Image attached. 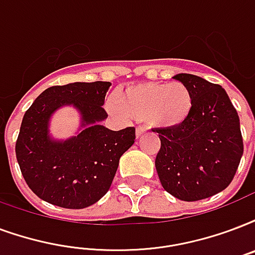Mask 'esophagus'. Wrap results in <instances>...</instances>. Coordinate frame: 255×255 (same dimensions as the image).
<instances>
[{"label":"esophagus","instance_id":"34e87169","mask_svg":"<svg viewBox=\"0 0 255 255\" xmlns=\"http://www.w3.org/2000/svg\"><path fill=\"white\" fill-rule=\"evenodd\" d=\"M145 132V129L143 127H137L136 128V131H135V133H136V139H139V137H141V136H143V133H144Z\"/></svg>","mask_w":255,"mask_h":255}]
</instances>
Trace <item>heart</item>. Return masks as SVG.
Masks as SVG:
<instances>
[{
  "mask_svg": "<svg viewBox=\"0 0 255 255\" xmlns=\"http://www.w3.org/2000/svg\"><path fill=\"white\" fill-rule=\"evenodd\" d=\"M192 95L186 84L140 83L122 89L116 99H108L107 111L116 118L147 122L155 129H171L182 126L191 115Z\"/></svg>",
  "mask_w": 255,
  "mask_h": 255,
  "instance_id": "obj_1",
  "label": "heart"
}]
</instances>
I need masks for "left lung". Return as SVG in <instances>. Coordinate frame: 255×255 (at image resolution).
Returning a JSON list of instances; mask_svg holds the SVG:
<instances>
[{"label":"left lung","instance_id":"1","mask_svg":"<svg viewBox=\"0 0 255 255\" xmlns=\"http://www.w3.org/2000/svg\"><path fill=\"white\" fill-rule=\"evenodd\" d=\"M192 95L191 115L182 126L156 129L155 167L163 188L180 201L206 199L231 183L244 153L240 118L226 91L190 73L175 75Z\"/></svg>","mask_w":255,"mask_h":255}]
</instances>
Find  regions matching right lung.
Returning <instances> with one entry per match:
<instances>
[{"label": "right lung", "instance_id": "right-lung-1", "mask_svg": "<svg viewBox=\"0 0 255 255\" xmlns=\"http://www.w3.org/2000/svg\"><path fill=\"white\" fill-rule=\"evenodd\" d=\"M110 81L69 83L45 89L24 115L15 156L25 182L42 201L64 209H84L110 190L119 160L135 143V128L112 131L104 99ZM73 106L81 127L68 139L50 135V119L60 108Z\"/></svg>", "mask_w": 255, "mask_h": 255}]
</instances>
